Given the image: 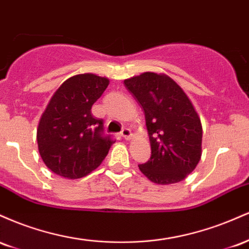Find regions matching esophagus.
<instances>
[{
    "label": "esophagus",
    "mask_w": 249,
    "mask_h": 249,
    "mask_svg": "<svg viewBox=\"0 0 249 249\" xmlns=\"http://www.w3.org/2000/svg\"><path fill=\"white\" fill-rule=\"evenodd\" d=\"M121 136L124 139H126V141H128V139H130L131 137H132V132H131L130 128H123L122 132H121Z\"/></svg>",
    "instance_id": "obj_1"
}]
</instances>
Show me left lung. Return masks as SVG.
<instances>
[{"instance_id":"left-lung-1","label":"left lung","mask_w":249,"mask_h":249,"mask_svg":"<svg viewBox=\"0 0 249 249\" xmlns=\"http://www.w3.org/2000/svg\"><path fill=\"white\" fill-rule=\"evenodd\" d=\"M142 105L151 142V158L138 165L152 182L181 181L201 158L202 126L192 102L171 77L144 72L125 79Z\"/></svg>"}]
</instances>
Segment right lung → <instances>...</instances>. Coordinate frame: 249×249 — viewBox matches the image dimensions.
Returning <instances> with one entry per match:
<instances>
[{
  "label": "right lung",
  "mask_w": 249,
  "mask_h": 249,
  "mask_svg": "<svg viewBox=\"0 0 249 249\" xmlns=\"http://www.w3.org/2000/svg\"><path fill=\"white\" fill-rule=\"evenodd\" d=\"M108 81L93 73L70 77L56 90L37 127L42 160L53 173L78 179L96 170L115 142L91 113Z\"/></svg>",
  "instance_id": "add662e5"
}]
</instances>
